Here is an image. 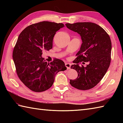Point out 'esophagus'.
<instances>
[{
    "mask_svg": "<svg viewBox=\"0 0 123 123\" xmlns=\"http://www.w3.org/2000/svg\"><path fill=\"white\" fill-rule=\"evenodd\" d=\"M65 65H66V67H67V68L68 70H69L71 68V64H70L69 63H65Z\"/></svg>",
    "mask_w": 123,
    "mask_h": 123,
    "instance_id": "1",
    "label": "esophagus"
}]
</instances>
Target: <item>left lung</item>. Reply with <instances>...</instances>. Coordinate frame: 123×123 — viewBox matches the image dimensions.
<instances>
[{"mask_svg":"<svg viewBox=\"0 0 123 123\" xmlns=\"http://www.w3.org/2000/svg\"><path fill=\"white\" fill-rule=\"evenodd\" d=\"M67 28L77 32L82 43L71 68L76 70L78 77L70 83L78 89L86 90L93 88L100 81L110 66L111 42L110 37L100 26L91 22L67 23ZM88 62L86 67L79 64ZM83 64H85L83 62Z\"/></svg>","mask_w":123,"mask_h":123,"instance_id":"8db88e82","label":"left lung"}]
</instances>
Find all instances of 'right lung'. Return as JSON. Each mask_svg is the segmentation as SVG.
<instances>
[{
    "instance_id": "obj_1",
    "label": "right lung",
    "mask_w": 123,
    "mask_h": 123,
    "mask_svg": "<svg viewBox=\"0 0 123 123\" xmlns=\"http://www.w3.org/2000/svg\"><path fill=\"white\" fill-rule=\"evenodd\" d=\"M64 26L62 23L41 22L26 27L18 36L12 58L18 78L31 90H48L57 73L67 70L62 60L55 58L48 63L42 57L43 51L52 48L54 35Z\"/></svg>"
}]
</instances>
